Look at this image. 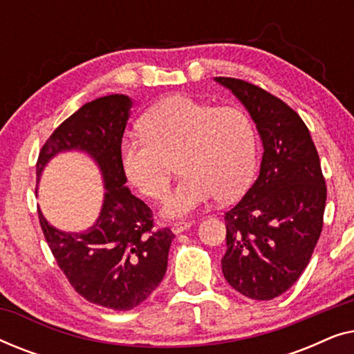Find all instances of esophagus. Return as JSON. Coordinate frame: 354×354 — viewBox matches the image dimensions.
I'll return each mask as SVG.
<instances>
[{"instance_id":"esophagus-1","label":"esophagus","mask_w":354,"mask_h":354,"mask_svg":"<svg viewBox=\"0 0 354 354\" xmlns=\"http://www.w3.org/2000/svg\"><path fill=\"white\" fill-rule=\"evenodd\" d=\"M190 227H192V222H183L182 221V222H174L171 229H172L174 234L178 235V234H182V232H185V230L190 229Z\"/></svg>"}]
</instances>
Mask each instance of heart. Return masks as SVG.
Instances as JSON below:
<instances>
[{
  "instance_id": "b5f03b06",
  "label": "heart",
  "mask_w": 354,
  "mask_h": 354,
  "mask_svg": "<svg viewBox=\"0 0 354 354\" xmlns=\"http://www.w3.org/2000/svg\"><path fill=\"white\" fill-rule=\"evenodd\" d=\"M143 137L120 143V167L149 200H162L172 166L182 178L162 206L167 219H182L216 195L232 200L248 188L258 161L251 119L235 106H212L176 95L154 104L140 120Z\"/></svg>"
}]
</instances>
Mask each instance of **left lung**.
<instances>
[{"label":"left lung","mask_w":354,"mask_h":354,"mask_svg":"<svg viewBox=\"0 0 354 354\" xmlns=\"http://www.w3.org/2000/svg\"><path fill=\"white\" fill-rule=\"evenodd\" d=\"M248 111L263 142L259 177L225 212L222 272L251 299L292 287L322 232L327 188L317 149L301 118L277 96L245 80L216 77Z\"/></svg>","instance_id":"1"}]
</instances>
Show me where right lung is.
<instances>
[{
    "label": "right lung",
    "instance_id": "obj_1",
    "mask_svg": "<svg viewBox=\"0 0 354 354\" xmlns=\"http://www.w3.org/2000/svg\"><path fill=\"white\" fill-rule=\"evenodd\" d=\"M132 100L108 95L82 106L43 145L37 178L59 153L82 151L93 159L103 177L104 196L98 219L84 232L53 227L38 209V219L57 266L86 301L129 311L143 303L167 270L174 234L153 230V212L125 187L120 143Z\"/></svg>",
    "mask_w": 354,
    "mask_h": 354
}]
</instances>
